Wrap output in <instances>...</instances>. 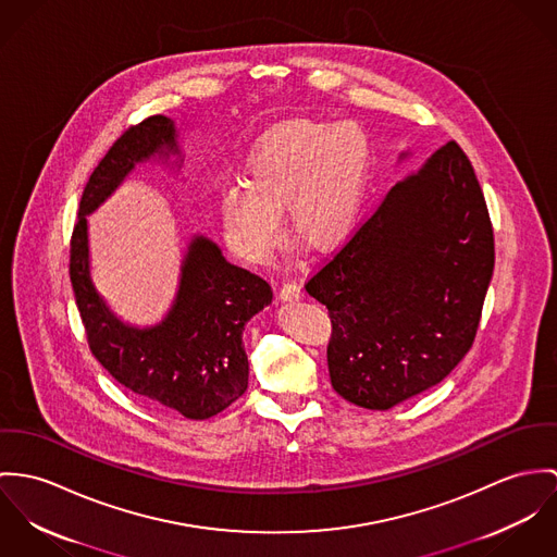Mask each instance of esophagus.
<instances>
[{
	"label": "esophagus",
	"instance_id": "esophagus-1",
	"mask_svg": "<svg viewBox=\"0 0 557 557\" xmlns=\"http://www.w3.org/2000/svg\"><path fill=\"white\" fill-rule=\"evenodd\" d=\"M280 297L284 301H299L304 297V290H301V286L297 282H286L282 286V290H280Z\"/></svg>",
	"mask_w": 557,
	"mask_h": 557
}]
</instances>
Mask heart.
<instances>
[{
  "label": "heart",
  "instance_id": "b5f03b06",
  "mask_svg": "<svg viewBox=\"0 0 557 557\" xmlns=\"http://www.w3.org/2000/svg\"><path fill=\"white\" fill-rule=\"evenodd\" d=\"M370 175V138L355 122L293 120L267 132L246 162V184L218 196L226 244L248 262H264L288 231L309 248L342 244L355 228Z\"/></svg>",
  "mask_w": 557,
  "mask_h": 557
}]
</instances>
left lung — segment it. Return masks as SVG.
<instances>
[{"instance_id":"1","label":"left lung","mask_w":557,"mask_h":557,"mask_svg":"<svg viewBox=\"0 0 557 557\" xmlns=\"http://www.w3.org/2000/svg\"><path fill=\"white\" fill-rule=\"evenodd\" d=\"M412 151H401L399 162ZM494 275V231L457 143L397 182L306 284L329 309L333 388L388 410L442 382L470 350Z\"/></svg>"}]
</instances>
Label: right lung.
Listing matches in <instances>:
<instances>
[{
	"mask_svg": "<svg viewBox=\"0 0 557 557\" xmlns=\"http://www.w3.org/2000/svg\"><path fill=\"white\" fill-rule=\"evenodd\" d=\"M156 162L182 171L184 153L175 122L153 115L124 132L91 173L72 233L70 280L89 348L120 384L132 393L202 421L239 399L248 388L249 363L244 331L271 306V286L228 262L205 235L187 244L175 299L156 324L122 320L91 280L89 222L136 166Z\"/></svg>",
	"mask_w": 557,
	"mask_h": 557,
	"instance_id": "obj_1",
	"label": "right lung"
}]
</instances>
